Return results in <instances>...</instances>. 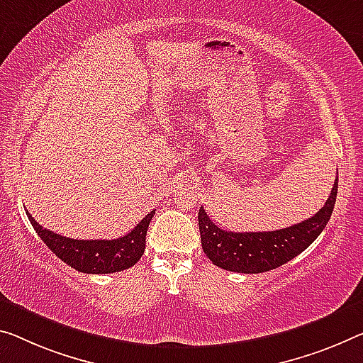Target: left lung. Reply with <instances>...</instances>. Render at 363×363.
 Listing matches in <instances>:
<instances>
[{
    "instance_id": "1",
    "label": "left lung",
    "mask_w": 363,
    "mask_h": 363,
    "mask_svg": "<svg viewBox=\"0 0 363 363\" xmlns=\"http://www.w3.org/2000/svg\"><path fill=\"white\" fill-rule=\"evenodd\" d=\"M337 178L318 213L300 224L272 232H228L217 227L203 206L198 213L201 245L208 258L222 269L258 274L286 264L315 242L333 214Z\"/></svg>"
}]
</instances>
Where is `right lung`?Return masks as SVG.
<instances>
[{
	"mask_svg": "<svg viewBox=\"0 0 363 363\" xmlns=\"http://www.w3.org/2000/svg\"><path fill=\"white\" fill-rule=\"evenodd\" d=\"M155 211L126 235L115 240H76L43 228L27 211L32 227L47 247L66 264L86 274H110L135 266L146 250V233Z\"/></svg>",
	"mask_w": 363,
	"mask_h": 363,
	"instance_id": "obj_1",
	"label": "right lung"
}]
</instances>
